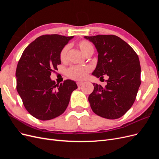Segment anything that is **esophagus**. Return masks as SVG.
<instances>
[{"label":"esophagus","mask_w":159,"mask_h":159,"mask_svg":"<svg viewBox=\"0 0 159 159\" xmlns=\"http://www.w3.org/2000/svg\"><path fill=\"white\" fill-rule=\"evenodd\" d=\"M82 84H83V82H81V81H78V82H77V85H78V87H80V86H81Z\"/></svg>","instance_id":"obj_1"}]
</instances>
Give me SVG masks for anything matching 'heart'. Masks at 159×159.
I'll use <instances>...</instances> for the list:
<instances>
[{
	"instance_id": "obj_1",
	"label": "heart",
	"mask_w": 159,
	"mask_h": 159,
	"mask_svg": "<svg viewBox=\"0 0 159 159\" xmlns=\"http://www.w3.org/2000/svg\"><path fill=\"white\" fill-rule=\"evenodd\" d=\"M79 48L81 51L86 56L89 54H93V46L88 41L82 40L79 42ZM70 48L69 45H66L61 49L60 54V58L61 61H65L67 58V53ZM91 71V67L89 66H80V65H73L66 70V74L69 78L76 80H84L88 74Z\"/></svg>"
}]
</instances>
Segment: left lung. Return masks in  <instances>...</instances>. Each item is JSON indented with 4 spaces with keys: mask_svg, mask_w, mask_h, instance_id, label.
<instances>
[{
    "mask_svg": "<svg viewBox=\"0 0 159 159\" xmlns=\"http://www.w3.org/2000/svg\"><path fill=\"white\" fill-rule=\"evenodd\" d=\"M95 45L98 61L92 74L108 76L107 85L93 84L88 98L93 111L100 117L115 119L131 107L141 83V66L137 53L127 42L115 35L85 36Z\"/></svg>",
    "mask_w": 159,
    "mask_h": 159,
    "instance_id": "obj_1",
    "label": "left lung"
}]
</instances>
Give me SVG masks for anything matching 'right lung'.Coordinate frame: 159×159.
Masks as SVG:
<instances>
[{
  "label": "right lung",
  "instance_id": "obj_1",
  "mask_svg": "<svg viewBox=\"0 0 159 159\" xmlns=\"http://www.w3.org/2000/svg\"><path fill=\"white\" fill-rule=\"evenodd\" d=\"M74 36L46 34L37 38L24 50L16 70V89L28 113L47 121L63 113L76 83L56 84L50 75L61 64V49Z\"/></svg>",
  "mask_w": 159,
  "mask_h": 159
}]
</instances>
